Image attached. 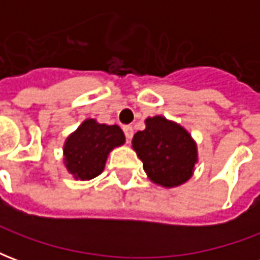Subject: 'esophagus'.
I'll use <instances>...</instances> for the list:
<instances>
[{"mask_svg":"<svg viewBox=\"0 0 260 260\" xmlns=\"http://www.w3.org/2000/svg\"><path fill=\"white\" fill-rule=\"evenodd\" d=\"M122 129H124L125 138H126L128 141H129V139H132V136H134V128H132L131 125H125Z\"/></svg>","mask_w":260,"mask_h":260,"instance_id":"1","label":"esophagus"}]
</instances>
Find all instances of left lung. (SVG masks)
I'll return each mask as SVG.
<instances>
[{
    "label": "left lung",
    "mask_w": 260,
    "mask_h": 260,
    "mask_svg": "<svg viewBox=\"0 0 260 260\" xmlns=\"http://www.w3.org/2000/svg\"><path fill=\"white\" fill-rule=\"evenodd\" d=\"M132 146L149 178L158 185L178 186L191 178L198 154L191 135L164 117L146 119V129L136 132Z\"/></svg>",
    "instance_id": "left-lung-1"
}]
</instances>
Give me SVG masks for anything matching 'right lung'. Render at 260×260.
Returning <instances> with one entry per match:
<instances>
[{
    "label": "right lung",
    "instance_id": "obj_1",
    "mask_svg": "<svg viewBox=\"0 0 260 260\" xmlns=\"http://www.w3.org/2000/svg\"><path fill=\"white\" fill-rule=\"evenodd\" d=\"M124 142V132L118 125L86 119L65 142V166L75 178L91 180L102 174L110 150Z\"/></svg>",
    "mask_w": 260,
    "mask_h": 260
}]
</instances>
